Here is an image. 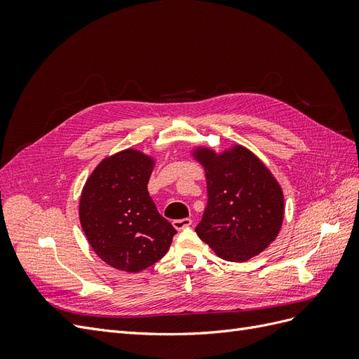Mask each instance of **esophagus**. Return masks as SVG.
I'll return each mask as SVG.
<instances>
[{"instance_id":"34e87169","label":"esophagus","mask_w":359,"mask_h":359,"mask_svg":"<svg viewBox=\"0 0 359 359\" xmlns=\"http://www.w3.org/2000/svg\"><path fill=\"white\" fill-rule=\"evenodd\" d=\"M193 222H191V219H182V220H173V227H175L177 231H182L184 227H187V226H190Z\"/></svg>"}]
</instances>
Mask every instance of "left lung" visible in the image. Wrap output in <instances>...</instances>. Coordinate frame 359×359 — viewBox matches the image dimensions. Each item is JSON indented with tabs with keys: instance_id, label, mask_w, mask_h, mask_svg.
<instances>
[{
	"instance_id": "1",
	"label": "left lung",
	"mask_w": 359,
	"mask_h": 359,
	"mask_svg": "<svg viewBox=\"0 0 359 359\" xmlns=\"http://www.w3.org/2000/svg\"><path fill=\"white\" fill-rule=\"evenodd\" d=\"M205 170L208 205L196 232L214 253L245 262L273 243L283 224L285 196L273 172L248 148L220 153L205 145L190 151Z\"/></svg>"
}]
</instances>
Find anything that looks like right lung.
I'll use <instances>...</instances> for the list:
<instances>
[{
    "instance_id": "right-lung-1",
    "label": "right lung",
    "mask_w": 359,
    "mask_h": 359,
    "mask_svg": "<svg viewBox=\"0 0 359 359\" xmlns=\"http://www.w3.org/2000/svg\"><path fill=\"white\" fill-rule=\"evenodd\" d=\"M156 158L127 148L104 157L91 172L79 199L82 231L109 266L139 273L168 253L173 226L148 193Z\"/></svg>"
}]
</instances>
